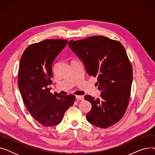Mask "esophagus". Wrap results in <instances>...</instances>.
<instances>
[{"label": "esophagus", "mask_w": 155, "mask_h": 155, "mask_svg": "<svg viewBox=\"0 0 155 155\" xmlns=\"http://www.w3.org/2000/svg\"><path fill=\"white\" fill-rule=\"evenodd\" d=\"M76 99L77 101H83L84 99V97L83 95H76Z\"/></svg>", "instance_id": "1"}]
</instances>
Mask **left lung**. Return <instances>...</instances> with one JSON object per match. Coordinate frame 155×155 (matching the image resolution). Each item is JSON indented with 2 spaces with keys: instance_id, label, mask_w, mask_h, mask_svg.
<instances>
[{
  "instance_id": "8db88e82",
  "label": "left lung",
  "mask_w": 155,
  "mask_h": 155,
  "mask_svg": "<svg viewBox=\"0 0 155 155\" xmlns=\"http://www.w3.org/2000/svg\"><path fill=\"white\" fill-rule=\"evenodd\" d=\"M70 48L84 63L88 74L97 77L100 98L85 95L92 104L87 119L93 125L107 128L117 123L127 110L133 81V68L119 41L102 36L71 40Z\"/></svg>"
}]
</instances>
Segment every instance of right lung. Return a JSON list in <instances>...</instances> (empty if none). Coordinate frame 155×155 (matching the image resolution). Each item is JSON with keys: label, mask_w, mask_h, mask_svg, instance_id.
Wrapping results in <instances>:
<instances>
[{"label": "right lung", "mask_w": 155, "mask_h": 155, "mask_svg": "<svg viewBox=\"0 0 155 155\" xmlns=\"http://www.w3.org/2000/svg\"><path fill=\"white\" fill-rule=\"evenodd\" d=\"M68 43L50 39L30 45L24 51L18 71V87L24 104L38 123L45 127L61 123L64 112L75 101L74 95L53 94L52 63Z\"/></svg>", "instance_id": "add662e5"}]
</instances>
